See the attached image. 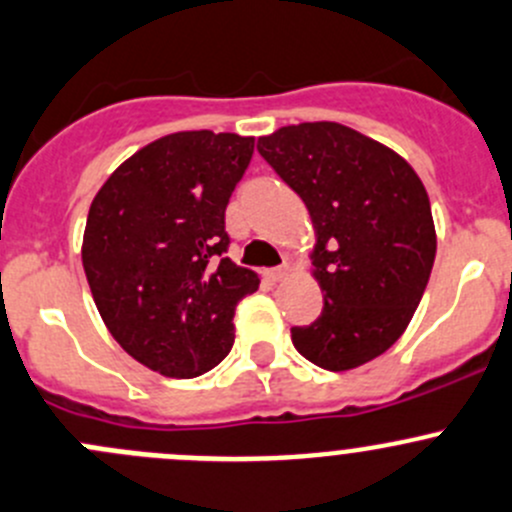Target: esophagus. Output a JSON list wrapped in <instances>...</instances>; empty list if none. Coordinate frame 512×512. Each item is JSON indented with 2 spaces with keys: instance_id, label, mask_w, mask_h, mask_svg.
Masks as SVG:
<instances>
[{
  "instance_id": "esophagus-1",
  "label": "esophagus",
  "mask_w": 512,
  "mask_h": 512,
  "mask_svg": "<svg viewBox=\"0 0 512 512\" xmlns=\"http://www.w3.org/2000/svg\"><path fill=\"white\" fill-rule=\"evenodd\" d=\"M263 276H266L268 283H278V281H283V278L288 276V266H286V263H283V266L266 268V271H263Z\"/></svg>"
}]
</instances>
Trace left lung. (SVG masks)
Returning <instances> with one entry per match:
<instances>
[{"mask_svg":"<svg viewBox=\"0 0 512 512\" xmlns=\"http://www.w3.org/2000/svg\"><path fill=\"white\" fill-rule=\"evenodd\" d=\"M258 154L296 191L316 229L311 261L323 311L291 328L303 358L351 371L411 323L435 261L426 186L396 151L336 121L281 126Z\"/></svg>","mask_w":512,"mask_h":512,"instance_id":"left-lung-1","label":"left lung"}]
</instances>
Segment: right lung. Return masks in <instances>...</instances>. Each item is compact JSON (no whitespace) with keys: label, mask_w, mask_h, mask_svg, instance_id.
<instances>
[{"label":"right lung","mask_w":512,"mask_h":512,"mask_svg":"<svg viewBox=\"0 0 512 512\" xmlns=\"http://www.w3.org/2000/svg\"><path fill=\"white\" fill-rule=\"evenodd\" d=\"M254 136L176 131L96 191L82 263L106 328L141 366L196 378L229 356L234 313L258 276L226 254V204Z\"/></svg>","instance_id":"add662e5"}]
</instances>
